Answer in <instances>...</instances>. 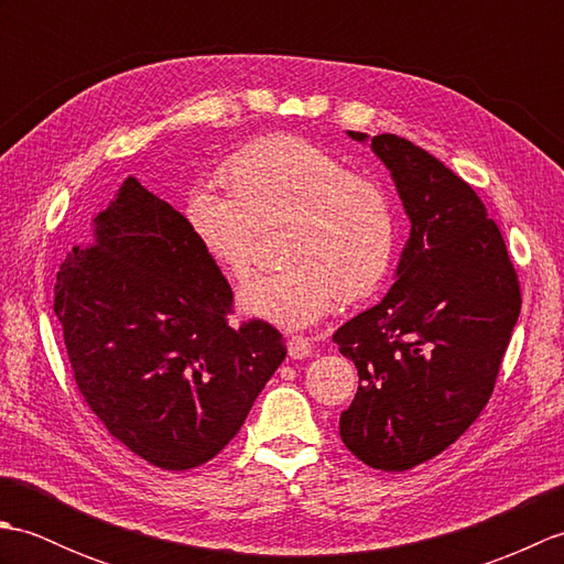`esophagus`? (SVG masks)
<instances>
[{
	"label": "esophagus",
	"instance_id": "1",
	"mask_svg": "<svg viewBox=\"0 0 564 564\" xmlns=\"http://www.w3.org/2000/svg\"><path fill=\"white\" fill-rule=\"evenodd\" d=\"M310 354H313V344H310L307 337H291L289 339V356L295 358V361H301V358H307Z\"/></svg>",
	"mask_w": 564,
	"mask_h": 564
}]
</instances>
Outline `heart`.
Returning <instances> with one entry per match:
<instances>
[{"label":"heart","mask_w":564,"mask_h":564,"mask_svg":"<svg viewBox=\"0 0 564 564\" xmlns=\"http://www.w3.org/2000/svg\"><path fill=\"white\" fill-rule=\"evenodd\" d=\"M230 188L198 186L186 220L206 254L232 281L249 279L261 232L283 225L285 267L239 293L245 313L285 329L313 325L334 301L356 303L388 275L394 213L380 184L351 174L334 154L297 135H271L223 166Z\"/></svg>","instance_id":"1"}]
</instances>
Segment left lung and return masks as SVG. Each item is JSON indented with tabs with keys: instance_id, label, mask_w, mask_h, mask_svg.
<instances>
[{
	"instance_id": "1",
	"label": "left lung",
	"mask_w": 564,
	"mask_h": 564,
	"mask_svg": "<svg viewBox=\"0 0 564 564\" xmlns=\"http://www.w3.org/2000/svg\"><path fill=\"white\" fill-rule=\"evenodd\" d=\"M370 148L394 178L412 232L390 293L332 337L358 368L339 434L358 460L402 473L446 451L485 410L521 289L470 184L400 135H376Z\"/></svg>"
}]
</instances>
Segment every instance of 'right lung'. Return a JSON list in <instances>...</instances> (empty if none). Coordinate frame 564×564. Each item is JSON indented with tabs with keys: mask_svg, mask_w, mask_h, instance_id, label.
Segmentation results:
<instances>
[{
	"mask_svg": "<svg viewBox=\"0 0 564 564\" xmlns=\"http://www.w3.org/2000/svg\"><path fill=\"white\" fill-rule=\"evenodd\" d=\"M72 378L104 426L162 470L215 458L283 364L281 332L230 325L235 295L188 220L128 176L55 281Z\"/></svg>",
	"mask_w": 564,
	"mask_h": 564,
	"instance_id": "right-lung-1",
	"label": "right lung"
}]
</instances>
